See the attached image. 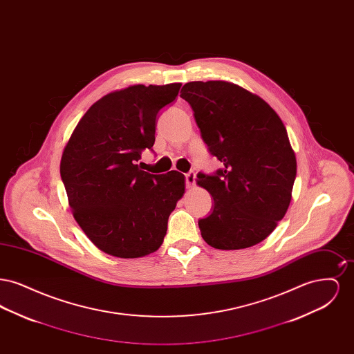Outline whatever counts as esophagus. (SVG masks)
Here are the masks:
<instances>
[{
	"label": "esophagus",
	"instance_id": "1",
	"mask_svg": "<svg viewBox=\"0 0 354 354\" xmlns=\"http://www.w3.org/2000/svg\"><path fill=\"white\" fill-rule=\"evenodd\" d=\"M195 179H196L195 172H188L185 175V185H187V188H192L195 185Z\"/></svg>",
	"mask_w": 354,
	"mask_h": 354
}]
</instances>
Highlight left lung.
Segmentation results:
<instances>
[{
	"label": "left lung",
	"instance_id": "8db88e82",
	"mask_svg": "<svg viewBox=\"0 0 354 354\" xmlns=\"http://www.w3.org/2000/svg\"><path fill=\"white\" fill-rule=\"evenodd\" d=\"M180 97L224 165L215 175H198L214 199L212 214L199 220L204 241L224 251L259 244L292 199L297 163L283 120L259 95L227 81L188 82Z\"/></svg>",
	"mask_w": 354,
	"mask_h": 354
}]
</instances>
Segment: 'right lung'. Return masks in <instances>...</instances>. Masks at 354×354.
<instances>
[{
	"label": "right lung",
	"mask_w": 354,
	"mask_h": 354,
	"mask_svg": "<svg viewBox=\"0 0 354 354\" xmlns=\"http://www.w3.org/2000/svg\"><path fill=\"white\" fill-rule=\"evenodd\" d=\"M182 84H134L109 93L78 122L64 149L61 178L73 216L107 254L136 259L163 243L169 214L185 194V175L139 169L155 142L160 109Z\"/></svg>",
	"instance_id": "right-lung-1"
}]
</instances>
